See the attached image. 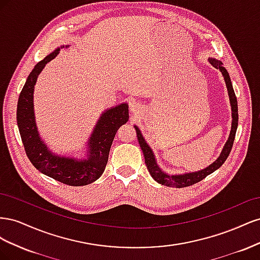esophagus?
<instances>
[{"label": "esophagus", "instance_id": "obj_1", "mask_svg": "<svg viewBox=\"0 0 260 260\" xmlns=\"http://www.w3.org/2000/svg\"><path fill=\"white\" fill-rule=\"evenodd\" d=\"M141 109H142V106L137 101H132L130 103V111L133 114H139L141 112Z\"/></svg>", "mask_w": 260, "mask_h": 260}]
</instances>
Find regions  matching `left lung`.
<instances>
[{
    "label": "left lung",
    "instance_id": "8db88e82",
    "mask_svg": "<svg viewBox=\"0 0 260 260\" xmlns=\"http://www.w3.org/2000/svg\"><path fill=\"white\" fill-rule=\"evenodd\" d=\"M208 61L210 64L214 66L215 68L219 69L220 73L222 74L223 79L225 82V86L228 90V95H229L230 100V105H231V112H232V123H231V130H230V135L229 138H228L226 142L222 148L221 153H220L218 158L210 164L208 167L204 168L199 171H193V172H185V174H181V175H170L168 172L164 171L157 164L156 157L154 155L153 149L149 147V145L146 143V141L142 135V132L139 129L138 125H135V129L137 131V137L141 149H142L144 158H145V164L147 170L149 172V175L152 176V178L158 182L159 184L166 185V186H172V187H185L188 185H192L194 183L200 182L201 180L204 178H206L208 175L212 174V172L216 171L218 168L222 166V164L225 161V159L229 156L231 148L233 145V141L235 138V133H237L238 129V121H239V114H238V101L237 96H235V93L232 86V82L230 79L229 73L226 72V69L223 67V64L221 60H218L216 58L209 57Z\"/></svg>",
    "mask_w": 260,
    "mask_h": 260
}]
</instances>
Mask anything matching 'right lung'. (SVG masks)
<instances>
[{
    "label": "right lung",
    "instance_id": "add662e5",
    "mask_svg": "<svg viewBox=\"0 0 260 260\" xmlns=\"http://www.w3.org/2000/svg\"><path fill=\"white\" fill-rule=\"evenodd\" d=\"M68 48L69 45H61L55 49L39 61L28 76L17 103V124L28 158L39 171L64 184L81 186L103 175L116 132L129 119V105L121 103L102 113L86 142L84 156L73 157L52 152L37 127L35 85L45 65L57 56L60 49Z\"/></svg>",
    "mask_w": 260,
    "mask_h": 260
}]
</instances>
